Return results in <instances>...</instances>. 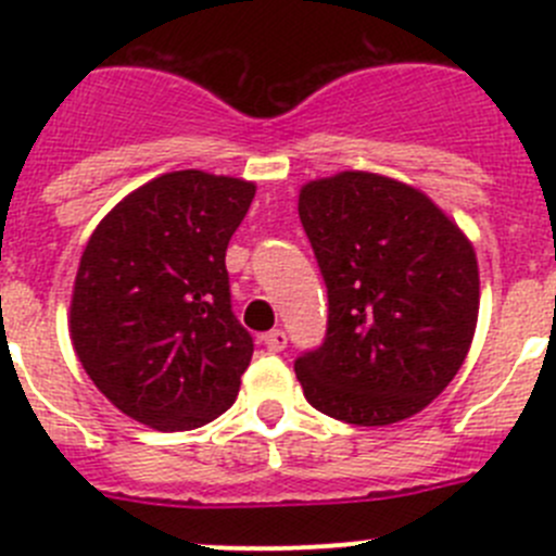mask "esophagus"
<instances>
[{
	"label": "esophagus",
	"instance_id": "1",
	"mask_svg": "<svg viewBox=\"0 0 556 556\" xmlns=\"http://www.w3.org/2000/svg\"><path fill=\"white\" fill-rule=\"evenodd\" d=\"M263 344H266L268 352H282L288 346V333L285 330H268V333H263Z\"/></svg>",
	"mask_w": 556,
	"mask_h": 556
}]
</instances>
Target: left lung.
Segmentation results:
<instances>
[{
    "label": "left lung",
    "mask_w": 556,
    "mask_h": 556,
    "mask_svg": "<svg viewBox=\"0 0 556 556\" xmlns=\"http://www.w3.org/2000/svg\"><path fill=\"white\" fill-rule=\"evenodd\" d=\"M299 215L328 288L325 341L295 361L306 401L363 428L414 417L473 341V244L422 190L371 172L312 179Z\"/></svg>",
    "instance_id": "obj_1"
}]
</instances>
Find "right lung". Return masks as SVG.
Listing matches in <instances>:
<instances>
[{
  "label": "right lung",
  "mask_w": 556,
  "mask_h": 556,
  "mask_svg": "<svg viewBox=\"0 0 556 556\" xmlns=\"http://www.w3.org/2000/svg\"><path fill=\"white\" fill-rule=\"evenodd\" d=\"M252 199L247 179L169 172L128 193L88 239L70 336L126 417L174 433L237 401L252 336L231 312L226 250Z\"/></svg>",
  "instance_id": "1"
}]
</instances>
